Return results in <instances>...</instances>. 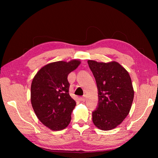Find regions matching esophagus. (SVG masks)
<instances>
[{
	"label": "esophagus",
	"instance_id": "esophagus-1",
	"mask_svg": "<svg viewBox=\"0 0 158 158\" xmlns=\"http://www.w3.org/2000/svg\"><path fill=\"white\" fill-rule=\"evenodd\" d=\"M85 99H86V97H85V95H84L82 98H80V100L82 102H85Z\"/></svg>",
	"mask_w": 158,
	"mask_h": 158
}]
</instances>
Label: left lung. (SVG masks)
<instances>
[{
    "label": "left lung",
    "instance_id": "left-lung-1",
    "mask_svg": "<svg viewBox=\"0 0 158 158\" xmlns=\"http://www.w3.org/2000/svg\"><path fill=\"white\" fill-rule=\"evenodd\" d=\"M88 63L98 89V105L92 113L93 123L102 131L112 130L130 112L134 99L131 76L115 61L106 63L88 60Z\"/></svg>",
    "mask_w": 158,
    "mask_h": 158
}]
</instances>
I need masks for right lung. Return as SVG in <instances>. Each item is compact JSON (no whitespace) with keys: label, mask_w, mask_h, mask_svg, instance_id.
Listing matches in <instances>:
<instances>
[{"label":"right lung","mask_w":158,"mask_h":158,"mask_svg":"<svg viewBox=\"0 0 158 158\" xmlns=\"http://www.w3.org/2000/svg\"><path fill=\"white\" fill-rule=\"evenodd\" d=\"M80 64L78 60L57 61L37 72L31 85V102L36 116L52 131H60L71 121L76 102L69 95L68 75Z\"/></svg>","instance_id":"obj_1"}]
</instances>
